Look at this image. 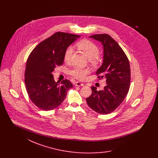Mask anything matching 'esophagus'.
I'll use <instances>...</instances> for the list:
<instances>
[{"label":"esophagus","mask_w":158,"mask_h":158,"mask_svg":"<svg viewBox=\"0 0 158 158\" xmlns=\"http://www.w3.org/2000/svg\"><path fill=\"white\" fill-rule=\"evenodd\" d=\"M76 86H83V84L82 83L79 82H77L75 83Z\"/></svg>","instance_id":"obj_1"}]
</instances>
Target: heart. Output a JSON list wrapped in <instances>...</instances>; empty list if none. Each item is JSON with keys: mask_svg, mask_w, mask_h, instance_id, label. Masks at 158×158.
<instances>
[{"mask_svg": "<svg viewBox=\"0 0 158 158\" xmlns=\"http://www.w3.org/2000/svg\"><path fill=\"white\" fill-rule=\"evenodd\" d=\"M78 47L84 52L87 57L92 61H96L97 57L99 53V50L97 45L89 40H82L77 44ZM74 53V48L72 46H69L66 48L64 55V60L66 62H69L72 59ZM89 71L87 69L75 67L70 70V75L79 80L85 79Z\"/></svg>", "mask_w": 158, "mask_h": 158, "instance_id": "obj_1", "label": "heart"}]
</instances>
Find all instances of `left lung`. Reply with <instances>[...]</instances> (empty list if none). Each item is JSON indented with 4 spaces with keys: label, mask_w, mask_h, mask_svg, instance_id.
<instances>
[{
    "label": "left lung",
    "mask_w": 158,
    "mask_h": 158,
    "mask_svg": "<svg viewBox=\"0 0 158 158\" xmlns=\"http://www.w3.org/2000/svg\"><path fill=\"white\" fill-rule=\"evenodd\" d=\"M89 37L103 45V62L96 73L100 75L98 78H105L107 85L99 91L92 86V94L86 102L95 112L107 114L118 107L127 94L130 85L129 61L120 46L109 35L95 34Z\"/></svg>",
    "instance_id": "obj_1"
}]
</instances>
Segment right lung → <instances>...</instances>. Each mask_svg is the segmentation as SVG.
Returning a JSON list of instances; mask_svg holds the SVG:
<instances>
[{
  "mask_svg": "<svg viewBox=\"0 0 158 158\" xmlns=\"http://www.w3.org/2000/svg\"><path fill=\"white\" fill-rule=\"evenodd\" d=\"M79 35L57 32L38 44L30 53L25 68V83L32 102L39 108L50 111L58 107L73 85L68 79L54 80L53 72L61 66L66 48Z\"/></svg>",
  "mask_w": 158,
  "mask_h": 158,
  "instance_id": "1",
  "label": "right lung"
}]
</instances>
